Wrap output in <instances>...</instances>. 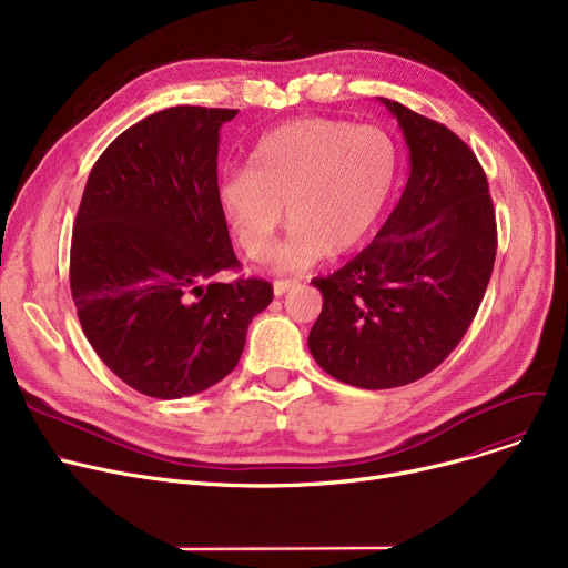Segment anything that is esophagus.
Instances as JSON below:
<instances>
[{"mask_svg":"<svg viewBox=\"0 0 568 568\" xmlns=\"http://www.w3.org/2000/svg\"><path fill=\"white\" fill-rule=\"evenodd\" d=\"M294 285H300V281H296V278H278V281H274V292L281 296L287 290H292Z\"/></svg>","mask_w":568,"mask_h":568,"instance_id":"34e87169","label":"esophagus"}]
</instances>
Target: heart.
Here are the masks:
<instances>
[{
    "mask_svg": "<svg viewBox=\"0 0 568 568\" xmlns=\"http://www.w3.org/2000/svg\"><path fill=\"white\" fill-rule=\"evenodd\" d=\"M398 170V144L384 129L304 116L253 144L248 170L230 172L221 182V202L253 260L274 251L287 206L292 232L274 264L300 272L326 253L345 255L366 242Z\"/></svg>",
    "mask_w": 568,
    "mask_h": 568,
    "instance_id": "b5f03b06",
    "label": "heart"
}]
</instances>
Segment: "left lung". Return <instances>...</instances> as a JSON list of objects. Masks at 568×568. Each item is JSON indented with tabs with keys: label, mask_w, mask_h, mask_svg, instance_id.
I'll return each instance as SVG.
<instances>
[{
	"label": "left lung",
	"mask_w": 568,
	"mask_h": 568,
	"mask_svg": "<svg viewBox=\"0 0 568 568\" xmlns=\"http://www.w3.org/2000/svg\"><path fill=\"white\" fill-rule=\"evenodd\" d=\"M409 146V179L375 242L311 283L322 313L308 347L359 389H394L435 371L467 334L497 253L488 179L439 122L382 99Z\"/></svg>",
	"instance_id": "8db88e82"
}]
</instances>
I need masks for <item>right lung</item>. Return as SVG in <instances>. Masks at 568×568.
<instances>
[{
  "mask_svg": "<svg viewBox=\"0 0 568 568\" xmlns=\"http://www.w3.org/2000/svg\"><path fill=\"white\" fill-rule=\"evenodd\" d=\"M236 110L176 105L114 138L89 172L71 239L82 332L131 389L174 400L234 371L274 300L236 272L219 193V131Z\"/></svg>",
  "mask_w": 568,
  "mask_h": 568,
  "instance_id": "1",
  "label": "right lung"
}]
</instances>
